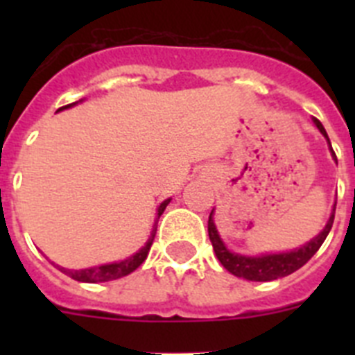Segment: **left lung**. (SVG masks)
Masks as SVG:
<instances>
[{
	"mask_svg": "<svg viewBox=\"0 0 355 355\" xmlns=\"http://www.w3.org/2000/svg\"><path fill=\"white\" fill-rule=\"evenodd\" d=\"M313 124L318 128V131L325 137L329 144V149L332 153V158L336 159V155L332 150L331 140L327 137V131L322 126V122L318 119L313 117ZM334 211H336V202L332 206V213L329 216L325 227L316 234L313 240H309L306 245L299 247V249L288 250V252H277V254H261V256H245V254H238L229 250L225 247V243L222 241L220 234L216 231L215 220H213V215H215V209H211L208 220V234L209 240H211L213 250H215V256L218 258V261L222 263L225 270L231 272L236 277H243L247 281H274L279 277H286V275L293 274L295 270H299L300 266L306 265L309 259L316 254V250L322 247V243L327 238L329 231L332 227V222H334Z\"/></svg>",
	"mask_w": 355,
	"mask_h": 355,
	"instance_id": "obj_1",
	"label": "left lung"
}]
</instances>
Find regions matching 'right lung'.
<instances>
[{
  "label": "right lung",
  "instance_id": "right-lung-1",
  "mask_svg": "<svg viewBox=\"0 0 355 355\" xmlns=\"http://www.w3.org/2000/svg\"><path fill=\"white\" fill-rule=\"evenodd\" d=\"M83 101V99H81ZM76 103H72V105H67V106H62V108H58L56 112H62V110L65 108H71V106H76ZM172 199H165L162 202V205L158 206V209H156V220H155V227H153V231H150V236L149 240L146 241V245L142 247L140 250H137V252L133 254V256H130V258L122 259V261H114V263H105V265H99V266H90V268H81V270H71V268H64V266H58V270L64 272L65 275H69L71 279H74V281H80V283H106V281H114V279H121L124 277V275L131 274V272H135L137 268H139L140 265H142L144 261H146L147 254H149V249L150 245H153V241H155V234H156V225H158V218L162 216V213L165 211V208H167V205L171 202Z\"/></svg>",
  "mask_w": 355,
  "mask_h": 355
}]
</instances>
